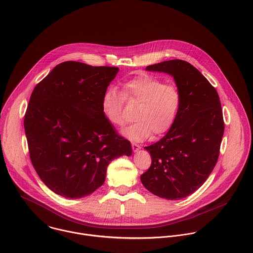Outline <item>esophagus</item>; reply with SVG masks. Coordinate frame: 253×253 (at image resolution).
Listing matches in <instances>:
<instances>
[{
	"label": "esophagus",
	"instance_id": "obj_1",
	"mask_svg": "<svg viewBox=\"0 0 253 253\" xmlns=\"http://www.w3.org/2000/svg\"><path fill=\"white\" fill-rule=\"evenodd\" d=\"M131 147H132V150L133 152H137L139 149H140V146L136 143H131Z\"/></svg>",
	"mask_w": 253,
	"mask_h": 253
}]
</instances>
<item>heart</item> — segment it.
I'll list each match as a JSON object with an SVG mask.
<instances>
[{
  "label": "heart",
  "mask_w": 253,
  "mask_h": 253,
  "mask_svg": "<svg viewBox=\"0 0 253 253\" xmlns=\"http://www.w3.org/2000/svg\"><path fill=\"white\" fill-rule=\"evenodd\" d=\"M124 96L139 103L133 115L135 122L122 130L126 137L134 141L144 140L151 132L157 136L168 131L180 106V92L176 85L165 84L155 76H138L124 84V95L112 86L103 93L102 112L116 126H121L126 122Z\"/></svg>",
  "instance_id": "b5f03b06"
}]
</instances>
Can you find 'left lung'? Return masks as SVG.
<instances>
[{
    "mask_svg": "<svg viewBox=\"0 0 253 253\" xmlns=\"http://www.w3.org/2000/svg\"><path fill=\"white\" fill-rule=\"evenodd\" d=\"M146 70L171 75L181 102L168 133L145 147L152 164L140 179L152 194L180 200L198 190L216 165L224 133L220 99L207 78L187 61H164Z\"/></svg>",
    "mask_w": 253,
    "mask_h": 253,
    "instance_id": "obj_1",
    "label": "left lung"
}]
</instances>
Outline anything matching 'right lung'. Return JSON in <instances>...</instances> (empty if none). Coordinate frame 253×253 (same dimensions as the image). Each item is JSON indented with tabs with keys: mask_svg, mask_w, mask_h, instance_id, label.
I'll return each mask as SVG.
<instances>
[{
	"mask_svg": "<svg viewBox=\"0 0 253 253\" xmlns=\"http://www.w3.org/2000/svg\"><path fill=\"white\" fill-rule=\"evenodd\" d=\"M118 67L77 61L56 65L33 90L24 117L32 165L42 181L64 198L80 199L105 181L111 161L130 156L101 109Z\"/></svg>",
	"mask_w": 253,
	"mask_h": 253,
	"instance_id": "obj_1",
	"label": "right lung"
}]
</instances>
